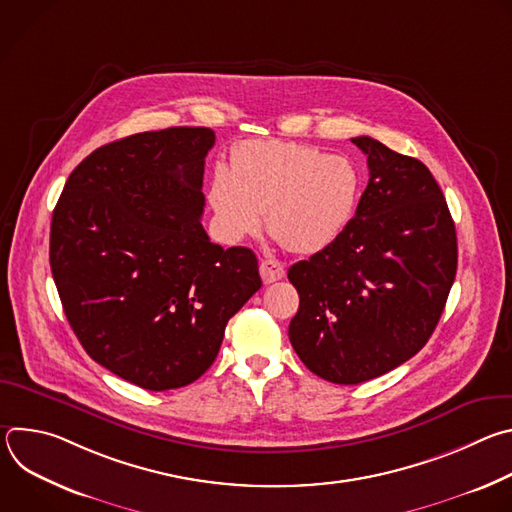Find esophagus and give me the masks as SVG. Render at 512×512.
<instances>
[{
  "label": "esophagus",
  "instance_id": "obj_1",
  "mask_svg": "<svg viewBox=\"0 0 512 512\" xmlns=\"http://www.w3.org/2000/svg\"><path fill=\"white\" fill-rule=\"evenodd\" d=\"M259 273L263 283H275L285 275V267L277 259H263L259 265Z\"/></svg>",
  "mask_w": 512,
  "mask_h": 512
}]
</instances>
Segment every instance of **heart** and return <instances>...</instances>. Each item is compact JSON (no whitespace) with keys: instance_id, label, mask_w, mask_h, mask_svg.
Returning <instances> with one entry per match:
<instances>
[{"instance_id":"heart-1","label":"heart","mask_w":512,"mask_h":512,"mask_svg":"<svg viewBox=\"0 0 512 512\" xmlns=\"http://www.w3.org/2000/svg\"><path fill=\"white\" fill-rule=\"evenodd\" d=\"M360 194L356 166L306 143L253 139L233 152L231 170L218 166L208 200L218 237L239 243L269 233L289 251L318 253L348 227Z\"/></svg>"}]
</instances>
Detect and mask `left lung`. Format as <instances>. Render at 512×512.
Instances as JSON below:
<instances>
[{
	"instance_id": "left-lung-1",
	"label": "left lung",
	"mask_w": 512,
	"mask_h": 512,
	"mask_svg": "<svg viewBox=\"0 0 512 512\" xmlns=\"http://www.w3.org/2000/svg\"><path fill=\"white\" fill-rule=\"evenodd\" d=\"M352 143L371 176L354 216L330 247L287 271L300 294L289 342L336 385L371 381L415 356L458 267L456 227L427 166L369 135Z\"/></svg>"
}]
</instances>
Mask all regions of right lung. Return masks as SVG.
Here are the masks:
<instances>
[{"label": "right lung", "instance_id": "1", "mask_svg": "<svg viewBox=\"0 0 512 512\" xmlns=\"http://www.w3.org/2000/svg\"><path fill=\"white\" fill-rule=\"evenodd\" d=\"M212 145L208 127L111 141L72 170L52 212L50 269L70 328L101 367L148 391L204 375L261 287L251 249L202 229Z\"/></svg>", "mask_w": 512, "mask_h": 512}]
</instances>
